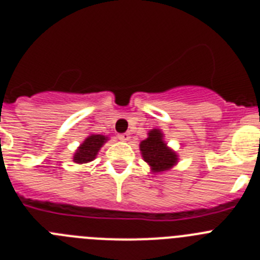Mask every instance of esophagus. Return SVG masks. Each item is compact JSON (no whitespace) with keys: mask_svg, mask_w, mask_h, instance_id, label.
Returning <instances> with one entry per match:
<instances>
[{"mask_svg":"<svg viewBox=\"0 0 260 260\" xmlns=\"http://www.w3.org/2000/svg\"><path fill=\"white\" fill-rule=\"evenodd\" d=\"M118 139H119V141H122V142H127L128 139H130V135H128L127 133H125V134H119Z\"/></svg>","mask_w":260,"mask_h":260,"instance_id":"1","label":"esophagus"}]
</instances>
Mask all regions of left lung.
<instances>
[{
	"instance_id": "obj_1",
	"label": "left lung",
	"mask_w": 260,
	"mask_h": 260,
	"mask_svg": "<svg viewBox=\"0 0 260 260\" xmlns=\"http://www.w3.org/2000/svg\"><path fill=\"white\" fill-rule=\"evenodd\" d=\"M148 137L141 142L139 150L144 161L150 165L153 174L164 173L178 162V155L164 141V134L155 127L147 133Z\"/></svg>"
}]
</instances>
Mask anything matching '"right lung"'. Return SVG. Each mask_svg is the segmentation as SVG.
<instances>
[{
    "mask_svg": "<svg viewBox=\"0 0 260 260\" xmlns=\"http://www.w3.org/2000/svg\"><path fill=\"white\" fill-rule=\"evenodd\" d=\"M109 141V137L102 134H89L75 150L73 161L77 164H88L95 160L99 151Z\"/></svg>",
    "mask_w": 260,
    "mask_h": 260,
    "instance_id": "obj_1",
    "label": "right lung"
}]
</instances>
